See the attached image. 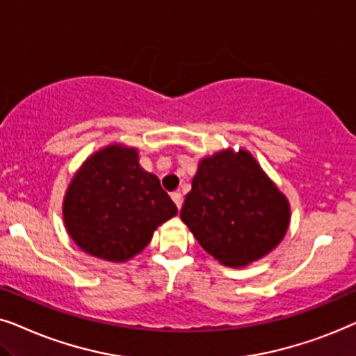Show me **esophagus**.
Instances as JSON below:
<instances>
[{
	"mask_svg": "<svg viewBox=\"0 0 356 356\" xmlns=\"http://www.w3.org/2000/svg\"><path fill=\"white\" fill-rule=\"evenodd\" d=\"M170 197H172L174 203H175V205H177L179 210H181V208H182V203H184V197H182V193H181V192H172V193H170Z\"/></svg>",
	"mask_w": 356,
	"mask_h": 356,
	"instance_id": "1",
	"label": "esophagus"
}]
</instances>
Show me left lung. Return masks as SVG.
<instances>
[{
	"mask_svg": "<svg viewBox=\"0 0 356 356\" xmlns=\"http://www.w3.org/2000/svg\"><path fill=\"white\" fill-rule=\"evenodd\" d=\"M181 218L208 254L243 267L277 248L290 207L248 151H221L198 165Z\"/></svg>",
	"mask_w": 356,
	"mask_h": 356,
	"instance_id": "8db88e82",
	"label": "left lung"
}]
</instances>
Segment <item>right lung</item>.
Listing matches in <instances>:
<instances>
[{"instance_id": "obj_1", "label": "right lung", "mask_w": 356, "mask_h": 356, "mask_svg": "<svg viewBox=\"0 0 356 356\" xmlns=\"http://www.w3.org/2000/svg\"><path fill=\"white\" fill-rule=\"evenodd\" d=\"M177 215L154 174L138 164L136 149L108 146L74 175L63 203L65 226L88 254L125 262L143 250L153 231Z\"/></svg>"}]
</instances>
